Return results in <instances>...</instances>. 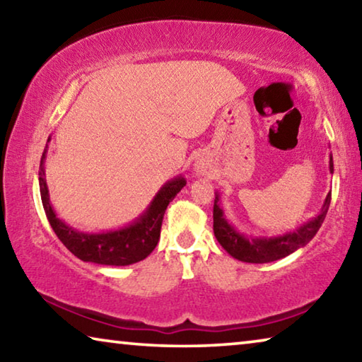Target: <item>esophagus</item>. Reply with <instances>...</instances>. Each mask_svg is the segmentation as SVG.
Instances as JSON below:
<instances>
[{
    "label": "esophagus",
    "instance_id": "obj_1",
    "mask_svg": "<svg viewBox=\"0 0 362 362\" xmlns=\"http://www.w3.org/2000/svg\"><path fill=\"white\" fill-rule=\"evenodd\" d=\"M198 169H199V168H198Z\"/></svg>",
    "mask_w": 362,
    "mask_h": 362
}]
</instances>
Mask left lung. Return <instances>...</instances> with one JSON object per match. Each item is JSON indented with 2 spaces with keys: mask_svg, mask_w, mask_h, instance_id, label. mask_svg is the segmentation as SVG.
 Segmentation results:
<instances>
[{
  "mask_svg": "<svg viewBox=\"0 0 362 362\" xmlns=\"http://www.w3.org/2000/svg\"><path fill=\"white\" fill-rule=\"evenodd\" d=\"M329 170L334 174L332 155H329ZM330 204V193L326 196L317 216L310 218L297 230L284 233L278 236H247L238 231L228 218L225 217L223 207L220 206V194L216 193L214 199V235L226 252L233 259L247 262V263H268L283 259L297 249L303 247L313 240L317 230L326 218V214Z\"/></svg>",
  "mask_w": 362,
  "mask_h": 362,
  "instance_id": "left-lung-1",
  "label": "left lung"
}]
</instances>
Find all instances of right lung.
Wrapping results in <instances>:
<instances>
[{"instance_id":"1","label":"right lung","mask_w":362,"mask_h":362,"mask_svg":"<svg viewBox=\"0 0 362 362\" xmlns=\"http://www.w3.org/2000/svg\"><path fill=\"white\" fill-rule=\"evenodd\" d=\"M49 142H51V137L47 139V144ZM47 144L40 163V193L49 223H51L59 240L64 243V246L79 260L97 263V265L126 267L146 259L159 241L164 212L177 193L187 185V180L182 175L168 180L158 189L148 207L131 223L107 231H79L57 217V212L54 211L51 198H49L45 173Z\"/></svg>"}]
</instances>
